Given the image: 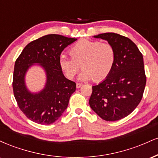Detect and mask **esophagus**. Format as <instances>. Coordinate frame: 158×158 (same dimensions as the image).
<instances>
[{
    "mask_svg": "<svg viewBox=\"0 0 158 158\" xmlns=\"http://www.w3.org/2000/svg\"><path fill=\"white\" fill-rule=\"evenodd\" d=\"M82 85H83V84H81V83H79V82H77V88H81V87L82 86Z\"/></svg>",
    "mask_w": 158,
    "mask_h": 158,
    "instance_id": "obj_1",
    "label": "esophagus"
}]
</instances>
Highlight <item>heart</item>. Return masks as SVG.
Masks as SVG:
<instances>
[{"label":"heart","mask_w":158,"mask_h":158,"mask_svg":"<svg viewBox=\"0 0 158 158\" xmlns=\"http://www.w3.org/2000/svg\"><path fill=\"white\" fill-rule=\"evenodd\" d=\"M70 54L72 58L59 56V68L65 77L71 79L81 64L83 70L79 76L81 81L103 80L110 74L116 60V52L111 44L88 39L77 41L70 48Z\"/></svg>","instance_id":"1"}]
</instances>
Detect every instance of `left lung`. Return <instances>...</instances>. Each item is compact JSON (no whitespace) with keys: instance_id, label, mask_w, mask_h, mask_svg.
Here are the masks:
<instances>
[{"instance_id":"1","label":"left lung","mask_w":158,"mask_h":158,"mask_svg":"<svg viewBox=\"0 0 158 158\" xmlns=\"http://www.w3.org/2000/svg\"><path fill=\"white\" fill-rule=\"evenodd\" d=\"M94 38L114 47L116 60L109 75L92 86L89 105L105 120H119L129 115L142 99L146 82L143 55L131 39L119 34L106 32Z\"/></svg>"}]
</instances>
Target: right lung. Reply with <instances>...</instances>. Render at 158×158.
Segmentation results:
<instances>
[{
    "mask_svg": "<svg viewBox=\"0 0 158 158\" xmlns=\"http://www.w3.org/2000/svg\"><path fill=\"white\" fill-rule=\"evenodd\" d=\"M77 39L50 34L29 43L15 63L14 96L20 109L32 122L50 125L56 122L68 108L69 99L76 90V83L67 79L59 65L61 52ZM33 65L45 70L46 83L39 92L27 88L25 77Z\"/></svg>",
    "mask_w": 158,
    "mask_h": 158,
    "instance_id": "1",
    "label": "right lung"
}]
</instances>
